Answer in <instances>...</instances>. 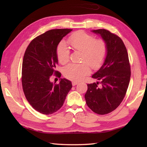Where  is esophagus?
Listing matches in <instances>:
<instances>
[{
  "instance_id": "esophagus-1",
  "label": "esophagus",
  "mask_w": 147,
  "mask_h": 147,
  "mask_svg": "<svg viewBox=\"0 0 147 147\" xmlns=\"http://www.w3.org/2000/svg\"><path fill=\"white\" fill-rule=\"evenodd\" d=\"M78 83V82H75V81H73V82H72V85H73V86H75V85H77Z\"/></svg>"
}]
</instances>
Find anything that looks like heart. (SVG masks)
I'll return each mask as SVG.
<instances>
[{
    "label": "heart",
    "instance_id": "b5f03b06",
    "mask_svg": "<svg viewBox=\"0 0 147 147\" xmlns=\"http://www.w3.org/2000/svg\"><path fill=\"white\" fill-rule=\"evenodd\" d=\"M68 43L74 51L81 52L80 64H69L63 69V74L73 81L82 80L89 73L90 67L96 69L104 62L107 55V45L103 40H95L92 35L78 31L69 37ZM69 50L66 43L62 41L57 47V57L61 64H65L69 59ZM87 62L86 63V62Z\"/></svg>",
    "mask_w": 147,
    "mask_h": 147
}]
</instances>
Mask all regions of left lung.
Segmentation results:
<instances>
[{"label": "left lung", "mask_w": 147, "mask_h": 147, "mask_svg": "<svg viewBox=\"0 0 147 147\" xmlns=\"http://www.w3.org/2000/svg\"><path fill=\"white\" fill-rule=\"evenodd\" d=\"M92 32L105 42L107 52L102 66L92 76L100 82L88 84L85 98L92 111L104 115L115 110L123 101L129 83L131 68L126 48L119 37L104 29Z\"/></svg>", "instance_id": "obj_1"}]
</instances>
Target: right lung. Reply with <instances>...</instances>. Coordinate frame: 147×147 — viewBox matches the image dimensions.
Instances as JSON below:
<instances>
[{"label":"right lung","instance_id":"add662e5","mask_svg":"<svg viewBox=\"0 0 147 147\" xmlns=\"http://www.w3.org/2000/svg\"><path fill=\"white\" fill-rule=\"evenodd\" d=\"M71 29L47 31L30 42L24 53L22 65V85L30 104L43 114H52L60 109L72 88L71 81L60 78L58 84L50 81L58 64L57 47Z\"/></svg>","mask_w":147,"mask_h":147}]
</instances>
